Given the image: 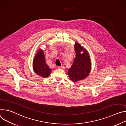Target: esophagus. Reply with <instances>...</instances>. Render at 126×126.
Wrapping results in <instances>:
<instances>
[{"instance_id": "34e87169", "label": "esophagus", "mask_w": 126, "mask_h": 126, "mask_svg": "<svg viewBox=\"0 0 126 126\" xmlns=\"http://www.w3.org/2000/svg\"><path fill=\"white\" fill-rule=\"evenodd\" d=\"M57 68L59 69H64V67H58Z\"/></svg>"}]
</instances>
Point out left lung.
I'll list each match as a JSON object with an SVG mask.
<instances>
[{
	"instance_id": "8db88e82",
	"label": "left lung",
	"mask_w": 126,
	"mask_h": 126,
	"mask_svg": "<svg viewBox=\"0 0 126 126\" xmlns=\"http://www.w3.org/2000/svg\"><path fill=\"white\" fill-rule=\"evenodd\" d=\"M74 50L76 57L72 65L68 70V73L70 79L76 82L89 76L91 72V62L88 52L80 44L75 42Z\"/></svg>"
}]
</instances>
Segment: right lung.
I'll return each instance as SVG.
<instances>
[{
  "label": "right lung",
  "instance_id": "1",
  "mask_svg": "<svg viewBox=\"0 0 126 126\" xmlns=\"http://www.w3.org/2000/svg\"><path fill=\"white\" fill-rule=\"evenodd\" d=\"M33 69L34 72L42 78L48 77L51 72L48 65L46 64L43 51L39 49L33 60Z\"/></svg>",
  "mask_w": 126,
  "mask_h": 126
}]
</instances>
